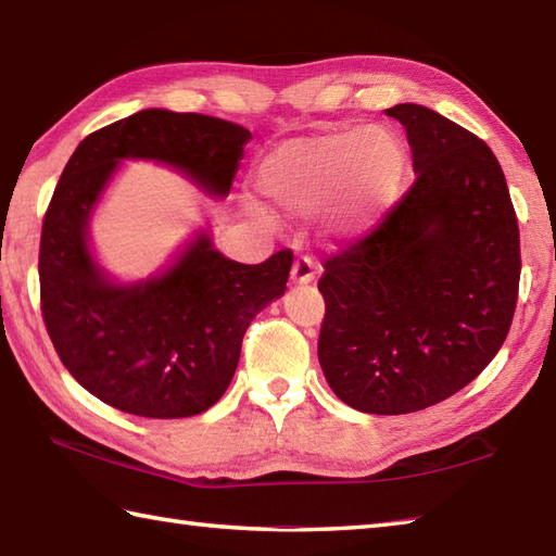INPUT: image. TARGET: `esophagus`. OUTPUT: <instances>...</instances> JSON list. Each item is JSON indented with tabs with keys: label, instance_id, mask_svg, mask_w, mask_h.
Returning a JSON list of instances; mask_svg holds the SVG:
<instances>
[{
	"label": "esophagus",
	"instance_id": "obj_1",
	"mask_svg": "<svg viewBox=\"0 0 556 556\" xmlns=\"http://www.w3.org/2000/svg\"><path fill=\"white\" fill-rule=\"evenodd\" d=\"M313 279H315L313 257L301 255V257L293 260V267H291V281H293V285H311Z\"/></svg>",
	"mask_w": 556,
	"mask_h": 556
}]
</instances>
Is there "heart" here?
Returning a JSON list of instances; mask_svg holds the SVG:
<instances>
[{
    "label": "heart",
    "mask_w": 556,
    "mask_h": 556,
    "mask_svg": "<svg viewBox=\"0 0 556 556\" xmlns=\"http://www.w3.org/2000/svg\"><path fill=\"white\" fill-rule=\"evenodd\" d=\"M407 168V141L393 127L340 129L279 147L260 170V188L293 212L315 210L337 194L332 228L354 236L397 198Z\"/></svg>",
    "instance_id": "b5f03b06"
}]
</instances>
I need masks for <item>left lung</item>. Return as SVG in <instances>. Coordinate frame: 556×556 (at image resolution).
Here are the masks:
<instances>
[{
    "mask_svg": "<svg viewBox=\"0 0 556 556\" xmlns=\"http://www.w3.org/2000/svg\"><path fill=\"white\" fill-rule=\"evenodd\" d=\"M386 113L407 129L417 180L325 260L318 358L350 407L409 415L472 383L502 350L520 236L504 170L480 137L424 105Z\"/></svg>",
    "mask_w": 556,
    "mask_h": 556,
    "instance_id": "left-lung-1",
    "label": "left lung"
}]
</instances>
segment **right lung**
<instances>
[{
	"label": "right lung",
	"mask_w": 556,
	"mask_h": 556,
	"mask_svg": "<svg viewBox=\"0 0 556 556\" xmlns=\"http://www.w3.org/2000/svg\"><path fill=\"white\" fill-rule=\"evenodd\" d=\"M248 139L222 117L151 108L96 129L64 166L42 219L40 311L62 364L105 405L149 419L210 409L231 383L248 325L287 291L291 250L241 265L200 236L166 275L115 287L86 245L119 159L170 163L226 194Z\"/></svg>",
	"instance_id": "add662e5"
}]
</instances>
